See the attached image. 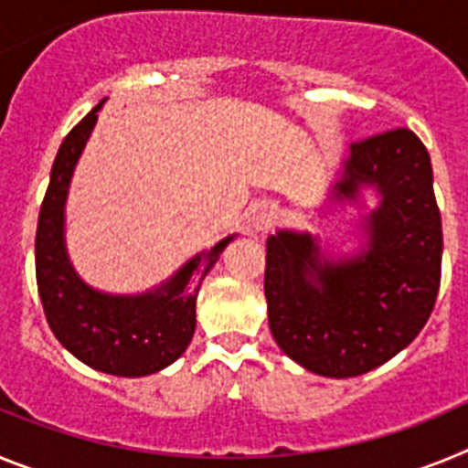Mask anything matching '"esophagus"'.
Listing matches in <instances>:
<instances>
[{
  "label": "esophagus",
  "mask_w": 468,
  "mask_h": 468,
  "mask_svg": "<svg viewBox=\"0 0 468 468\" xmlns=\"http://www.w3.org/2000/svg\"><path fill=\"white\" fill-rule=\"evenodd\" d=\"M276 218H279V213H276L274 204H258L248 213V225L253 231H267L274 227Z\"/></svg>",
  "instance_id": "esophagus-1"
}]
</instances>
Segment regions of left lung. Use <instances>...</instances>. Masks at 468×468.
<instances>
[{
  "label": "left lung",
  "mask_w": 468,
  "mask_h": 468,
  "mask_svg": "<svg viewBox=\"0 0 468 468\" xmlns=\"http://www.w3.org/2000/svg\"><path fill=\"white\" fill-rule=\"evenodd\" d=\"M379 204L361 215V253L330 258L309 231L267 239L264 297L283 354L324 378H356L394 358L433 312L443 229L427 147L396 128L351 144L330 201Z\"/></svg>",
  "instance_id": "left-lung-1"
}]
</instances>
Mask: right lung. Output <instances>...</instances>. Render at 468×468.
Listing matches in <instances>:
<instances>
[{
	"label": "right lung",
	"instance_id": "obj_1",
	"mask_svg": "<svg viewBox=\"0 0 468 468\" xmlns=\"http://www.w3.org/2000/svg\"><path fill=\"white\" fill-rule=\"evenodd\" d=\"M102 105L105 101L65 135L53 161L37 222V288L53 335L72 356L101 373L144 378L159 373L185 354L197 328L201 281L237 234L197 253L171 279L147 292L112 295L86 283L74 271L65 246V204L77 161L93 133Z\"/></svg>",
	"mask_w": 468,
	"mask_h": 468
}]
</instances>
